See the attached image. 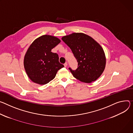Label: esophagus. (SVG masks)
<instances>
[{
	"instance_id": "1",
	"label": "esophagus",
	"mask_w": 133,
	"mask_h": 133,
	"mask_svg": "<svg viewBox=\"0 0 133 133\" xmlns=\"http://www.w3.org/2000/svg\"><path fill=\"white\" fill-rule=\"evenodd\" d=\"M64 66H65V67H66L67 66V63H65L64 64Z\"/></svg>"
}]
</instances>
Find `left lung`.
Wrapping results in <instances>:
<instances>
[{
  "mask_svg": "<svg viewBox=\"0 0 133 133\" xmlns=\"http://www.w3.org/2000/svg\"><path fill=\"white\" fill-rule=\"evenodd\" d=\"M62 40L70 48L78 63L76 70L69 68L73 76L85 83L97 79L103 72L106 63L101 46L90 36L82 33L66 35Z\"/></svg>",
  "mask_w": 133,
  "mask_h": 133,
  "instance_id": "left-lung-1",
  "label": "left lung"
}]
</instances>
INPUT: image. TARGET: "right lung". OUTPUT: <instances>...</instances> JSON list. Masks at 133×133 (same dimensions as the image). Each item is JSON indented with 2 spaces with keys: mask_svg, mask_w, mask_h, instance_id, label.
Listing matches in <instances>:
<instances>
[{
  "mask_svg": "<svg viewBox=\"0 0 133 133\" xmlns=\"http://www.w3.org/2000/svg\"><path fill=\"white\" fill-rule=\"evenodd\" d=\"M60 42L57 37L44 35L30 45L24 56V66L32 81L40 85L47 84L55 77L58 70L64 67L59 62L58 54L51 52Z\"/></svg>",
  "mask_w": 133,
  "mask_h": 133,
  "instance_id": "right-lung-1",
  "label": "right lung"
}]
</instances>
